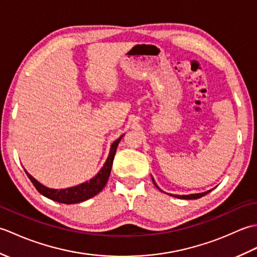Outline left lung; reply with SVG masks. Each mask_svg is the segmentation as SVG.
Returning a JSON list of instances; mask_svg holds the SVG:
<instances>
[{"mask_svg":"<svg viewBox=\"0 0 257 257\" xmlns=\"http://www.w3.org/2000/svg\"><path fill=\"white\" fill-rule=\"evenodd\" d=\"M151 179H152V182L155 183V185L156 187L159 189L160 191H162L159 187H158L157 185V183L155 182V179L151 177ZM211 191V190H210ZM210 191H206V192H202V193H194V194H188V195H178V194H176V195H173V194H171V196H174V198H178V199H185V200H196V199H200V198H202V196H204L205 194H207L210 192ZM163 192V191H162Z\"/></svg>","mask_w":257,"mask_h":257,"instance_id":"1","label":"left lung"}]
</instances>
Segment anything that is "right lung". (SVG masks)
Returning <instances> with one entry per match:
<instances>
[{"label": "right lung", "instance_id": "add662e5", "mask_svg": "<svg viewBox=\"0 0 257 257\" xmlns=\"http://www.w3.org/2000/svg\"><path fill=\"white\" fill-rule=\"evenodd\" d=\"M122 137L123 135L120 136L116 141H113V144L110 147V152H109V156L107 158L105 165H103V167L100 169L99 172H98L94 178L90 179L89 181H86L84 183L76 185V187L59 189V190L47 188L45 185H43L42 183L38 182L36 179L33 178L29 172L27 171L25 172L27 174V177L30 178L32 183L34 184V187L36 188L38 192L46 196V198L64 204L80 203V202H84L86 200L92 198V196H95L96 194L99 193L103 188H105V185L109 179V176H110L114 154H116L118 144L120 143V140H121Z\"/></svg>", "mask_w": 257, "mask_h": 257}]
</instances>
